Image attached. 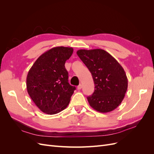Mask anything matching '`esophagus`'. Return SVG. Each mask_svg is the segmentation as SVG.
Listing matches in <instances>:
<instances>
[{
	"mask_svg": "<svg viewBox=\"0 0 154 154\" xmlns=\"http://www.w3.org/2000/svg\"><path fill=\"white\" fill-rule=\"evenodd\" d=\"M82 84H80V85H79L78 86V87H77L78 90H80V89H82Z\"/></svg>",
	"mask_w": 154,
	"mask_h": 154,
	"instance_id": "obj_1",
	"label": "esophagus"
}]
</instances>
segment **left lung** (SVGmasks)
Masks as SVG:
<instances>
[{
	"mask_svg": "<svg viewBox=\"0 0 154 154\" xmlns=\"http://www.w3.org/2000/svg\"><path fill=\"white\" fill-rule=\"evenodd\" d=\"M91 72L94 91L87 97L92 108L109 112L121 104L127 91L128 80L122 66L105 50L80 49L76 52Z\"/></svg>",
	"mask_w": 154,
	"mask_h": 154,
	"instance_id": "8db88e82",
	"label": "left lung"
}]
</instances>
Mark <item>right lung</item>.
<instances>
[{"instance_id": "right-lung-1", "label": "right lung", "mask_w": 154, "mask_h": 154, "mask_svg": "<svg viewBox=\"0 0 154 154\" xmlns=\"http://www.w3.org/2000/svg\"><path fill=\"white\" fill-rule=\"evenodd\" d=\"M72 53V48H53L40 56L29 69L26 79L27 92L44 113L57 114L69 103L76 87L68 82L65 63Z\"/></svg>"}]
</instances>
